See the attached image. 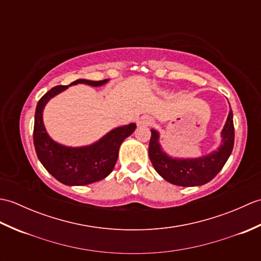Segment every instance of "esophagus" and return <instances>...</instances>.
Segmentation results:
<instances>
[{
    "instance_id": "esophagus-1",
    "label": "esophagus",
    "mask_w": 261,
    "mask_h": 261,
    "mask_svg": "<svg viewBox=\"0 0 261 261\" xmlns=\"http://www.w3.org/2000/svg\"><path fill=\"white\" fill-rule=\"evenodd\" d=\"M149 124H151V119L147 115H143V116H141L139 120H138V125L146 126V125H149Z\"/></svg>"
}]
</instances>
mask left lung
I'll return each mask as SVG.
<instances>
[{"mask_svg":"<svg viewBox=\"0 0 261 261\" xmlns=\"http://www.w3.org/2000/svg\"><path fill=\"white\" fill-rule=\"evenodd\" d=\"M221 136L222 143L213 152L199 158L178 159L169 157L162 150L158 141L159 134L156 130H151L149 158L157 173L171 184L185 187L201 186L219 174L233 149L234 126L232 110H230Z\"/></svg>","mask_w":261,"mask_h":261,"instance_id":"1","label":"left lung"}]
</instances>
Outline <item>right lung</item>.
Returning a JSON list of instances; mask_svg holds the SVG:
<instances>
[{
  "instance_id": "obj_1",
  "label": "right lung",
  "mask_w": 261,
  "mask_h": 261,
  "mask_svg": "<svg viewBox=\"0 0 261 261\" xmlns=\"http://www.w3.org/2000/svg\"><path fill=\"white\" fill-rule=\"evenodd\" d=\"M108 81L77 80L69 86L76 84L102 86ZM67 87V85L55 86L39 99L35 115L33 143L40 163L57 180L69 186L92 184L111 174L118 160L121 143L134 134L137 125L130 123L115 127L91 146L71 148L59 145L47 134L42 112L49 99Z\"/></svg>"
}]
</instances>
